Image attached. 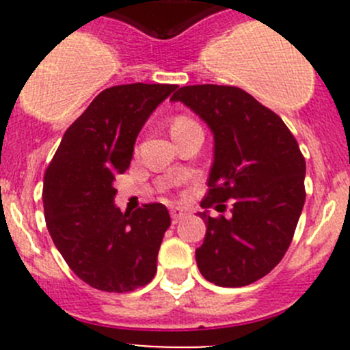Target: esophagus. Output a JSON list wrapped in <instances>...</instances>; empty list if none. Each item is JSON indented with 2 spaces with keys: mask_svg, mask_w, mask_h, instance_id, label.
Wrapping results in <instances>:
<instances>
[{
  "mask_svg": "<svg viewBox=\"0 0 350 350\" xmlns=\"http://www.w3.org/2000/svg\"><path fill=\"white\" fill-rule=\"evenodd\" d=\"M185 215H186V210H183V208H179V206H172L171 208V218H172V221H174V224L178 220H181Z\"/></svg>",
  "mask_w": 350,
  "mask_h": 350,
  "instance_id": "1",
  "label": "esophagus"
}]
</instances>
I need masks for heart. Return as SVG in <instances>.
Returning a JSON list of instances; mask_svg holds the SVG:
<instances>
[{"label": "heart", "mask_w": 350, "mask_h": 350, "mask_svg": "<svg viewBox=\"0 0 350 350\" xmlns=\"http://www.w3.org/2000/svg\"><path fill=\"white\" fill-rule=\"evenodd\" d=\"M193 120H189L188 116H176L174 120H172V125H171V132H174V130H181L185 129V126L188 125H193Z\"/></svg>", "instance_id": "b5f03b06"}]
</instances>
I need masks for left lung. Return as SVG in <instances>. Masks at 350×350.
Returning <instances> with one entry per match:
<instances>
[{"instance_id": "obj_1", "label": "left lung", "mask_w": 350, "mask_h": 350, "mask_svg": "<svg viewBox=\"0 0 350 350\" xmlns=\"http://www.w3.org/2000/svg\"><path fill=\"white\" fill-rule=\"evenodd\" d=\"M181 101L210 126L215 157L201 206L217 203L232 217L206 224L196 264L203 278L225 288L260 280L283 259L305 204V157L288 126L249 93L235 86L196 84L179 88Z\"/></svg>"}]
</instances>
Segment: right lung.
<instances>
[{
	"label": "right lung",
	"mask_w": 350,
	"mask_h": 350,
	"mask_svg": "<svg viewBox=\"0 0 350 350\" xmlns=\"http://www.w3.org/2000/svg\"><path fill=\"white\" fill-rule=\"evenodd\" d=\"M176 84L101 91L66 130L44 176L45 224L67 266L91 288L126 293L152 281L171 225L162 203L122 213L113 181L129 169L144 123Z\"/></svg>",
	"instance_id": "right-lung-1"
}]
</instances>
